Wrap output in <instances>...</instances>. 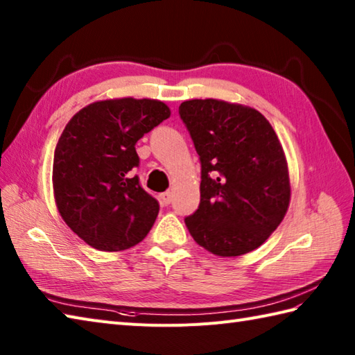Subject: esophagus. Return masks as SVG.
Segmentation results:
<instances>
[{"mask_svg":"<svg viewBox=\"0 0 355 355\" xmlns=\"http://www.w3.org/2000/svg\"><path fill=\"white\" fill-rule=\"evenodd\" d=\"M172 197H173V193H172L171 191H168V192H164V193H162V195H160V200H162L163 205L168 206V205H171Z\"/></svg>","mask_w":355,"mask_h":355,"instance_id":"esophagus-1","label":"esophagus"}]
</instances>
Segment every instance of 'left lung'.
Segmentation results:
<instances>
[{"label": "left lung", "instance_id": "1", "mask_svg": "<svg viewBox=\"0 0 355 355\" xmlns=\"http://www.w3.org/2000/svg\"><path fill=\"white\" fill-rule=\"evenodd\" d=\"M201 160L200 207L184 223L195 243L216 256L262 245L282 223L291 198L288 163L258 110L218 99L180 105Z\"/></svg>", "mask_w": 355, "mask_h": 355}]
</instances>
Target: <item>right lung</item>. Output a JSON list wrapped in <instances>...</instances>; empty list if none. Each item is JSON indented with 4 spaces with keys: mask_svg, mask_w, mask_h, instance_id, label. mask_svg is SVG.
Returning a JSON list of instances; mask_svg holds the SVG:
<instances>
[{
    "mask_svg": "<svg viewBox=\"0 0 355 355\" xmlns=\"http://www.w3.org/2000/svg\"><path fill=\"white\" fill-rule=\"evenodd\" d=\"M168 117L162 101L119 97L87 105L64 128L53 195L65 224L96 250H126L153 229L160 207L132 175L135 143Z\"/></svg>",
    "mask_w": 355,
    "mask_h": 355,
    "instance_id": "right-lung-1",
    "label": "right lung"
}]
</instances>
